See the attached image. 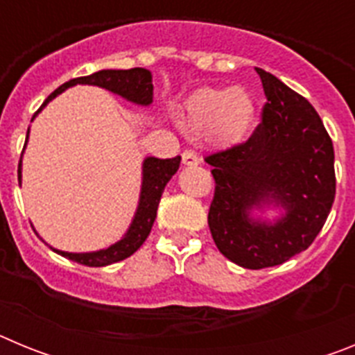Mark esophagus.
Listing matches in <instances>:
<instances>
[{
  "mask_svg": "<svg viewBox=\"0 0 355 355\" xmlns=\"http://www.w3.org/2000/svg\"><path fill=\"white\" fill-rule=\"evenodd\" d=\"M183 163L184 165H190V167H193V165H197L199 163V156H197V153H193V150H184L183 153Z\"/></svg>",
  "mask_w": 355,
  "mask_h": 355,
  "instance_id": "esophagus-1",
  "label": "esophagus"
}]
</instances>
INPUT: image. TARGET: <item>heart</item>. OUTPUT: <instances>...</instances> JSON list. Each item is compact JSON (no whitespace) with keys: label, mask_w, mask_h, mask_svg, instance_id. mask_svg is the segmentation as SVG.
Returning a JSON list of instances; mask_svg holds the SVG:
<instances>
[{"label":"heart","mask_w":355,"mask_h":355,"mask_svg":"<svg viewBox=\"0 0 355 355\" xmlns=\"http://www.w3.org/2000/svg\"><path fill=\"white\" fill-rule=\"evenodd\" d=\"M254 117V105L243 89L206 87L184 103L183 126L192 133H202L211 144L229 146L240 140Z\"/></svg>","instance_id":"b5f03b06"}]
</instances>
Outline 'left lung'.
I'll use <instances>...</instances> for the list:
<instances>
[{"instance_id":"obj_1","label":"left lung","mask_w":355,"mask_h":355,"mask_svg":"<svg viewBox=\"0 0 355 355\" xmlns=\"http://www.w3.org/2000/svg\"><path fill=\"white\" fill-rule=\"evenodd\" d=\"M266 103L245 142L206 156L215 193L213 241L229 261L259 270L283 265L311 245L336 196L334 147L306 97L256 67ZM274 198L287 208L277 225L250 223L246 209Z\"/></svg>"}]
</instances>
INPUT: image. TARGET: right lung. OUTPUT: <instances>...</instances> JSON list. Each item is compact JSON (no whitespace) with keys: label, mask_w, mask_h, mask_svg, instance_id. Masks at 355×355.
<instances>
[{"label":"right lung","mask_w":355,"mask_h":355,"mask_svg":"<svg viewBox=\"0 0 355 355\" xmlns=\"http://www.w3.org/2000/svg\"><path fill=\"white\" fill-rule=\"evenodd\" d=\"M76 83H87V85H97L103 89L110 90V92L119 94V96L126 97L130 101L139 103V105H150L153 103V78L147 69L135 67L128 69V71H114V69H106V71L94 72L90 76L74 78V80L67 81V83L60 85L58 89L42 103L40 108L48 105L53 97H56L65 89L72 87ZM39 112H35V115ZM33 115V117H35ZM31 117V121H33ZM30 131V130H28ZM28 140V137H26ZM26 146V142H24ZM180 156L175 158H147L144 162V183H142V193H140V205L135 215V220L131 224L130 231L126 236L117 241L115 245L108 247L105 250H97V252H87V254H72V252H62V250H55V252L62 254L64 258L76 261L85 266H105L112 265V263L122 261V259L130 258L131 254L137 252L140 249L146 238L149 236L150 227L155 224L156 211H158L159 199L165 190V184L168 183L175 171L180 168ZM17 180L21 183V162L17 167Z\"/></svg>","instance_id":"obj_1"}]
</instances>
